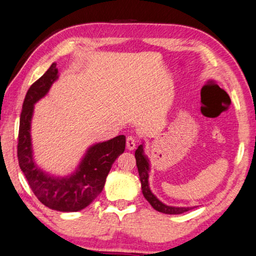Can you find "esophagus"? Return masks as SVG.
<instances>
[{"instance_id": "esophagus-1", "label": "esophagus", "mask_w": 256, "mask_h": 256, "mask_svg": "<svg viewBox=\"0 0 256 256\" xmlns=\"http://www.w3.org/2000/svg\"><path fill=\"white\" fill-rule=\"evenodd\" d=\"M126 145H127V148H128L129 150H135V147H136V140H135V137L128 136V137H127V142H126Z\"/></svg>"}]
</instances>
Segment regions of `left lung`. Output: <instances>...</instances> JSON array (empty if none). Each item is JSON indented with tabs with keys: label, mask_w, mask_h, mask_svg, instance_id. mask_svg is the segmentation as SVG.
<instances>
[{
	"label": "left lung",
	"mask_w": 256,
	"mask_h": 256,
	"mask_svg": "<svg viewBox=\"0 0 256 256\" xmlns=\"http://www.w3.org/2000/svg\"><path fill=\"white\" fill-rule=\"evenodd\" d=\"M135 158H136L138 173H140L142 194H144L145 199L148 201L152 207H153L155 210H158V212H163V214H180L196 208V207H173V206H168L163 204L160 199H158V196L150 191V183H148L150 160L147 158V155H145L144 153V142L138 146V148L135 152Z\"/></svg>",
	"instance_id": "obj_1"
}]
</instances>
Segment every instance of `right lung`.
Instances as JSON below:
<instances>
[{"instance_id": "add662e5", "label": "right lung", "mask_w": 256, "mask_h": 256, "mask_svg": "<svg viewBox=\"0 0 256 256\" xmlns=\"http://www.w3.org/2000/svg\"><path fill=\"white\" fill-rule=\"evenodd\" d=\"M57 78L58 70L56 62H52L26 94L20 116L18 160L21 171L40 202L57 212H74L88 207L101 194L112 164L124 152L126 137L120 135L88 147L70 176H56L42 171L34 160L31 119L36 102L46 96Z\"/></svg>"}]
</instances>
